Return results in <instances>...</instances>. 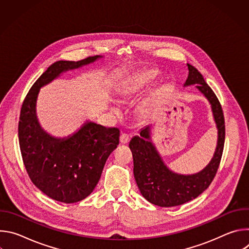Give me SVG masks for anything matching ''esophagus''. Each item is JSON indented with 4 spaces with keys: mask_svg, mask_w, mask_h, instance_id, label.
<instances>
[{
    "mask_svg": "<svg viewBox=\"0 0 249 249\" xmlns=\"http://www.w3.org/2000/svg\"><path fill=\"white\" fill-rule=\"evenodd\" d=\"M129 141H130V136L129 135L124 133L120 136V143L121 144H128Z\"/></svg>",
    "mask_w": 249,
    "mask_h": 249,
    "instance_id": "1",
    "label": "esophagus"
}]
</instances>
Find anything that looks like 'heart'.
I'll use <instances>...</instances> for the list:
<instances>
[{"label":"heart","mask_w":249,"mask_h":249,"mask_svg":"<svg viewBox=\"0 0 249 249\" xmlns=\"http://www.w3.org/2000/svg\"><path fill=\"white\" fill-rule=\"evenodd\" d=\"M159 71L156 69H148L142 71L140 73L133 74L129 76L120 86L118 89V93L122 98H128L135 96L138 94L142 89L147 88L151 85L158 77H159ZM110 110L115 115H120V110L117 106L111 105Z\"/></svg>","instance_id":"obj_1"}]
</instances>
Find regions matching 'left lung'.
I'll return each instance as SVG.
<instances>
[{
    "instance_id": "8db88e82",
    "label": "left lung",
    "mask_w": 249,
    "mask_h": 249,
    "mask_svg": "<svg viewBox=\"0 0 249 249\" xmlns=\"http://www.w3.org/2000/svg\"><path fill=\"white\" fill-rule=\"evenodd\" d=\"M188 77L183 88L196 86L211 106L218 131L214 156L200 171L181 174L171 170L153 143L151 126L140 130V135L131 139L129 147L134 160V177L143 197L160 207H174L187 203L202 194L214 179L219 168L225 144V120L221 104L212 89L206 84L199 71L190 64Z\"/></svg>"
}]
</instances>
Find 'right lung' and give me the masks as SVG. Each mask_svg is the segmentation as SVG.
I'll list each match as a JSON object with an SVG mask.
<instances>
[{
	"instance_id": "obj_1",
	"label": "right lung",
	"mask_w": 249,
	"mask_h": 249,
	"mask_svg": "<svg viewBox=\"0 0 249 249\" xmlns=\"http://www.w3.org/2000/svg\"><path fill=\"white\" fill-rule=\"evenodd\" d=\"M102 58L55 62L33 84L20 110L19 147L30 179L45 195L66 204L82 201L93 191L106 160L119 144L120 131L87 120L72 134L53 136L40 125L37 98L41 88L63 74Z\"/></svg>"
}]
</instances>
